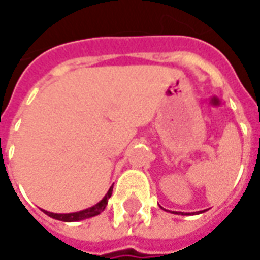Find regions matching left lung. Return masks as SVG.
Masks as SVG:
<instances>
[{"label":"left lung","mask_w":260,"mask_h":260,"mask_svg":"<svg viewBox=\"0 0 260 260\" xmlns=\"http://www.w3.org/2000/svg\"><path fill=\"white\" fill-rule=\"evenodd\" d=\"M161 208H162V207H161ZM162 209H164V208H162ZM203 212H205V211H200L199 213H203ZM174 213H176V215H189V213H183V212H182V213H180V212H174Z\"/></svg>","instance_id":"1"}]
</instances>
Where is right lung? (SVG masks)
<instances>
[{
  "instance_id": "add662e5",
  "label": "right lung",
  "mask_w": 260,
  "mask_h": 260,
  "mask_svg": "<svg viewBox=\"0 0 260 260\" xmlns=\"http://www.w3.org/2000/svg\"><path fill=\"white\" fill-rule=\"evenodd\" d=\"M111 193H113V186H111L109 191L106 193V196L103 199L99 201L98 204H95L93 207L91 208L82 209V211H78V212H73V213H53V212H48V211H44V213H47L48 216L51 218L56 219V220H61V222H80V220H84V219H89L93 218L96 215H99L101 212H103L107 205V201L111 197Z\"/></svg>"
}]
</instances>
